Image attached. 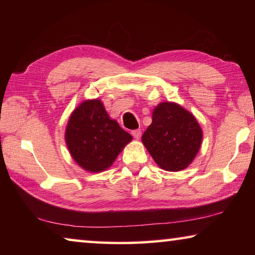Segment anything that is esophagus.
I'll return each mask as SVG.
<instances>
[{
	"label": "esophagus",
	"instance_id": "1",
	"mask_svg": "<svg viewBox=\"0 0 255 255\" xmlns=\"http://www.w3.org/2000/svg\"><path fill=\"white\" fill-rule=\"evenodd\" d=\"M131 135L133 136V138H136V139H139L141 136V130L140 129H135V130H131Z\"/></svg>",
	"mask_w": 255,
	"mask_h": 255
}]
</instances>
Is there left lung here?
Returning <instances> with one entry per match:
<instances>
[{
  "label": "left lung",
  "instance_id": "1",
  "mask_svg": "<svg viewBox=\"0 0 255 255\" xmlns=\"http://www.w3.org/2000/svg\"><path fill=\"white\" fill-rule=\"evenodd\" d=\"M143 144L159 167L181 171L196 157L202 131L192 114L173 102H163L153 111V122L146 129Z\"/></svg>",
  "mask_w": 255,
  "mask_h": 255
}]
</instances>
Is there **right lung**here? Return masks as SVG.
<instances>
[{
    "mask_svg": "<svg viewBox=\"0 0 255 255\" xmlns=\"http://www.w3.org/2000/svg\"><path fill=\"white\" fill-rule=\"evenodd\" d=\"M131 136L110 119L100 100H86L68 120L65 139L74 161L90 172L111 166Z\"/></svg>",
    "mask_w": 255,
    "mask_h": 255,
    "instance_id": "obj_1",
    "label": "right lung"
}]
</instances>
